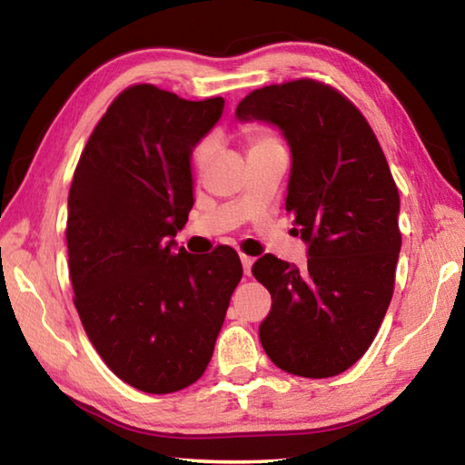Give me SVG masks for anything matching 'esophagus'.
Wrapping results in <instances>:
<instances>
[{
    "label": "esophagus",
    "instance_id": "esophagus-1",
    "mask_svg": "<svg viewBox=\"0 0 465 465\" xmlns=\"http://www.w3.org/2000/svg\"><path fill=\"white\" fill-rule=\"evenodd\" d=\"M240 261H242V266H243V274H248V277H250V272H252V264H254V258H252V256H246V254H242V256H240Z\"/></svg>",
    "mask_w": 465,
    "mask_h": 465
}]
</instances>
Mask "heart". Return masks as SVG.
Masks as SVG:
<instances>
[{"instance_id": "heart-1", "label": "heart", "mask_w": 465, "mask_h": 465, "mask_svg": "<svg viewBox=\"0 0 465 465\" xmlns=\"http://www.w3.org/2000/svg\"><path fill=\"white\" fill-rule=\"evenodd\" d=\"M242 135H243V139H246L250 152H256V149H262V147L279 143V139L274 137V133H271L269 129H264V127H256V124H246V127L242 129ZM215 149H217L215 137L207 135V137L196 141V143L191 149V166L196 172H203L204 168L209 166V162L213 160Z\"/></svg>"}]
</instances>
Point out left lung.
I'll return each instance as SVG.
<instances>
[{
	"label": "left lung",
	"instance_id": "1",
	"mask_svg": "<svg viewBox=\"0 0 465 465\" xmlns=\"http://www.w3.org/2000/svg\"><path fill=\"white\" fill-rule=\"evenodd\" d=\"M235 114L277 124L289 141L285 209L308 242L303 271L272 254L252 266L272 297L262 349L287 373H342L371 346L393 295L402 233L388 160L361 110L310 77L250 92Z\"/></svg>",
	"mask_w": 465,
	"mask_h": 465
}]
</instances>
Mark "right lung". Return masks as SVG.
I'll return each mask as SVG.
<instances>
[{"label":"right lung","mask_w":465,"mask_h":465,"mask_svg":"<svg viewBox=\"0 0 465 465\" xmlns=\"http://www.w3.org/2000/svg\"><path fill=\"white\" fill-rule=\"evenodd\" d=\"M223 113V98L184 100L135 84L94 127L67 201L74 303L110 371L147 393L194 383L213 357L238 252H174L193 209L191 149Z\"/></svg>","instance_id":"1"}]
</instances>
